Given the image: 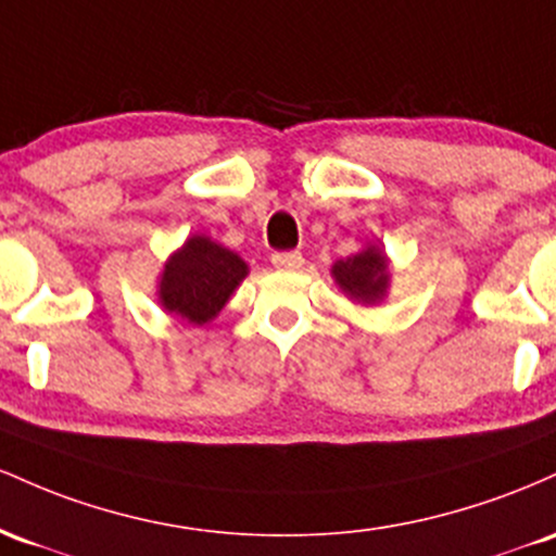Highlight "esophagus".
<instances>
[{
    "label": "esophagus",
    "instance_id": "esophagus-1",
    "mask_svg": "<svg viewBox=\"0 0 556 556\" xmlns=\"http://www.w3.org/2000/svg\"><path fill=\"white\" fill-rule=\"evenodd\" d=\"M273 265H276L278 270L294 273V270H302L304 257L299 252H278V254H273Z\"/></svg>",
    "mask_w": 556,
    "mask_h": 556
}]
</instances>
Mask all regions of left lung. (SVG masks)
<instances>
[{
	"mask_svg": "<svg viewBox=\"0 0 556 556\" xmlns=\"http://www.w3.org/2000/svg\"><path fill=\"white\" fill-rule=\"evenodd\" d=\"M330 276L349 299L359 304H376L389 289V260L378 247H367L352 257L336 262Z\"/></svg>",
	"mask_w": 556,
	"mask_h": 556,
	"instance_id": "1",
	"label": "left lung"
}]
</instances>
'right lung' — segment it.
<instances>
[{"mask_svg":"<svg viewBox=\"0 0 556 556\" xmlns=\"http://www.w3.org/2000/svg\"><path fill=\"white\" fill-rule=\"evenodd\" d=\"M247 262L230 249L215 244L207 236H191L165 262L160 276V304L186 323L204 326L247 278Z\"/></svg>","mask_w":556,"mask_h":556,"instance_id":"obj_1","label":"right lung"}]
</instances>
